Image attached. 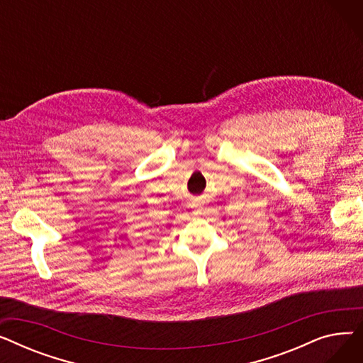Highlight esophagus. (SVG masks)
Here are the masks:
<instances>
[{"mask_svg":"<svg viewBox=\"0 0 363 363\" xmlns=\"http://www.w3.org/2000/svg\"><path fill=\"white\" fill-rule=\"evenodd\" d=\"M194 207H196V212H197V213H199V212H200V208H199V207H197V206H194Z\"/></svg>","mask_w":363,"mask_h":363,"instance_id":"34e87169","label":"esophagus"}]
</instances>
